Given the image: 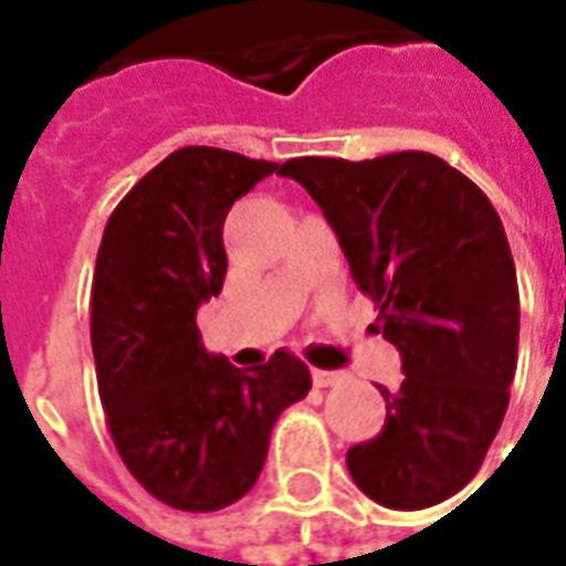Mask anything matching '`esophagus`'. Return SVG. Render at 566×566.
Returning <instances> with one entry per match:
<instances>
[{"instance_id":"obj_1","label":"esophagus","mask_w":566,"mask_h":566,"mask_svg":"<svg viewBox=\"0 0 566 566\" xmlns=\"http://www.w3.org/2000/svg\"><path fill=\"white\" fill-rule=\"evenodd\" d=\"M312 381L318 388H331V385H339L343 381V373H333V369H312Z\"/></svg>"}]
</instances>
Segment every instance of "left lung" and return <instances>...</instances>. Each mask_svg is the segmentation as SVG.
Listing matches in <instances>:
<instances>
[{"label": "left lung", "mask_w": 566, "mask_h": 566, "mask_svg": "<svg viewBox=\"0 0 566 566\" xmlns=\"http://www.w3.org/2000/svg\"><path fill=\"white\" fill-rule=\"evenodd\" d=\"M279 175L318 202L352 279L379 308L369 331L403 360L400 388L379 385L385 427L348 449V473L388 510L442 503L479 473L510 406L518 282L500 214L427 150L296 157Z\"/></svg>", "instance_id": "8db88e82"}]
</instances>
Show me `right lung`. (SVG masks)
I'll use <instances>...</instances> for the list:
<instances>
[{
	"label": "right lung",
	"instance_id": "add662e5",
	"mask_svg": "<svg viewBox=\"0 0 566 566\" xmlns=\"http://www.w3.org/2000/svg\"><path fill=\"white\" fill-rule=\"evenodd\" d=\"M270 160L172 150L105 223L91 294L99 400L139 485L185 512L230 506L258 482L279 416L312 388L287 352L251 369L202 348L197 308L221 294L223 221Z\"/></svg>",
	"mask_w": 566,
	"mask_h": 566
}]
</instances>
